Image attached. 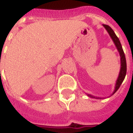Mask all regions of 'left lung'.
Returning a JSON list of instances; mask_svg holds the SVG:
<instances>
[{
	"label": "left lung",
	"instance_id": "1",
	"mask_svg": "<svg viewBox=\"0 0 133 133\" xmlns=\"http://www.w3.org/2000/svg\"><path fill=\"white\" fill-rule=\"evenodd\" d=\"M104 26L105 27V29H107V31L108 32V33L110 34V37L112 38V41H114L116 47L118 49L119 53H120L121 56V70H120V73H119V76L118 78V80L116 81V85H115V89L113 92V94L115 93V92L119 89L121 84H122L123 81L124 80V78L126 76V73H127V62H126V58H125V55H124V52L123 51V49H122V46H121V44L120 43V41L118 38L116 36V35L114 32V31L112 30V29L110 27V26L108 25H106V24H104ZM89 96L90 97H92V98H95L93 96L89 95Z\"/></svg>",
	"mask_w": 133,
	"mask_h": 133
}]
</instances>
